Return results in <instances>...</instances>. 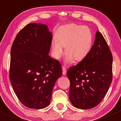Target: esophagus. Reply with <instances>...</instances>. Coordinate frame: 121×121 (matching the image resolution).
<instances>
[{
	"label": "esophagus",
	"mask_w": 121,
	"mask_h": 121,
	"mask_svg": "<svg viewBox=\"0 0 121 121\" xmlns=\"http://www.w3.org/2000/svg\"><path fill=\"white\" fill-rule=\"evenodd\" d=\"M62 69H63V75H65L66 74V68L64 66L62 67Z\"/></svg>",
	"instance_id": "34e87169"
}]
</instances>
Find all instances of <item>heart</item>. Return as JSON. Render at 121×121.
Listing matches in <instances>:
<instances>
[{
  "mask_svg": "<svg viewBox=\"0 0 121 121\" xmlns=\"http://www.w3.org/2000/svg\"><path fill=\"white\" fill-rule=\"evenodd\" d=\"M56 40L52 43V54L59 59L66 52V61L74 59L81 61L86 57L91 49L92 35L88 27L75 24H66L60 28L56 33Z\"/></svg>",
  "mask_w": 121,
  "mask_h": 121,
  "instance_id": "obj_1",
  "label": "heart"
}]
</instances>
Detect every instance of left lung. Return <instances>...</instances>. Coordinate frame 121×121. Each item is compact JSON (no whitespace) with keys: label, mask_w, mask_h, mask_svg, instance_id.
Returning a JSON list of instances; mask_svg holds the SVG:
<instances>
[{"label":"left lung","mask_w":121,"mask_h":121,"mask_svg":"<svg viewBox=\"0 0 121 121\" xmlns=\"http://www.w3.org/2000/svg\"><path fill=\"white\" fill-rule=\"evenodd\" d=\"M112 60L107 41L97 30L88 54L67 71L69 100L74 107L91 109L101 102L112 80Z\"/></svg>","instance_id":"obj_1"}]
</instances>
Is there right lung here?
<instances>
[{
    "instance_id": "add662e5",
    "label": "right lung",
    "mask_w": 121,
    "mask_h": 121,
    "mask_svg": "<svg viewBox=\"0 0 121 121\" xmlns=\"http://www.w3.org/2000/svg\"><path fill=\"white\" fill-rule=\"evenodd\" d=\"M52 39L47 25L30 23L12 44L10 80L17 98L28 108L47 107L54 84L62 75L60 63L48 56Z\"/></svg>"
}]
</instances>
